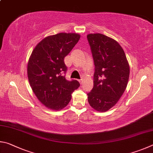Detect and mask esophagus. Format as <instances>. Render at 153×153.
<instances>
[{"mask_svg": "<svg viewBox=\"0 0 153 153\" xmlns=\"http://www.w3.org/2000/svg\"><path fill=\"white\" fill-rule=\"evenodd\" d=\"M79 81V82H80V84H82V82H83L84 81H83V79H80Z\"/></svg>", "mask_w": 153, "mask_h": 153, "instance_id": "obj_1", "label": "esophagus"}]
</instances>
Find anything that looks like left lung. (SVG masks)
I'll list each match as a JSON object with an SVG mask.
<instances>
[{
    "mask_svg": "<svg viewBox=\"0 0 153 153\" xmlns=\"http://www.w3.org/2000/svg\"><path fill=\"white\" fill-rule=\"evenodd\" d=\"M87 39L95 64L93 88L87 94L90 105L100 112L114 107L126 89L130 66L118 42L101 33H90Z\"/></svg>",
    "mask_w": 153,
    "mask_h": 153,
    "instance_id": "left-lung-1",
    "label": "left lung"
}]
</instances>
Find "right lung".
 Segmentation results:
<instances>
[{"instance_id":"1","label":"right lung","mask_w":153,"mask_h":153,"mask_svg":"<svg viewBox=\"0 0 153 153\" xmlns=\"http://www.w3.org/2000/svg\"><path fill=\"white\" fill-rule=\"evenodd\" d=\"M80 37L75 33L48 36L37 44L29 57L27 76L32 91L43 105L52 110L65 108L80 86L76 80L69 81L62 76L67 71L64 59Z\"/></svg>"}]
</instances>
